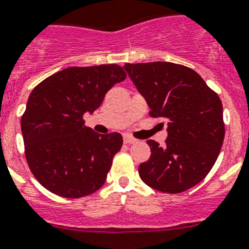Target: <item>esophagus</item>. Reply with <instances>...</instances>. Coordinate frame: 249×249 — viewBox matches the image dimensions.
I'll return each instance as SVG.
<instances>
[{"label": "esophagus", "instance_id": "obj_1", "mask_svg": "<svg viewBox=\"0 0 249 249\" xmlns=\"http://www.w3.org/2000/svg\"><path fill=\"white\" fill-rule=\"evenodd\" d=\"M137 139L133 137H130V135H124V143L125 144H134L137 143Z\"/></svg>", "mask_w": 249, "mask_h": 249}]
</instances>
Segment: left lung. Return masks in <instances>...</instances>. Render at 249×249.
<instances>
[{"label":"left lung","mask_w":249,"mask_h":249,"mask_svg":"<svg viewBox=\"0 0 249 249\" xmlns=\"http://www.w3.org/2000/svg\"><path fill=\"white\" fill-rule=\"evenodd\" d=\"M124 70L147 101L150 116L167 121L166 144L147 142L150 157L139 166L142 181L167 194L191 189L210 172L224 141L219 96L199 73L181 64L126 63Z\"/></svg>","instance_id":"left-lung-1"}]
</instances>
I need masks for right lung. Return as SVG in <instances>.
I'll return each instance as SVG.
<instances>
[{
    "label": "right lung",
    "mask_w": 249,
    "mask_h": 249,
    "mask_svg": "<svg viewBox=\"0 0 249 249\" xmlns=\"http://www.w3.org/2000/svg\"><path fill=\"white\" fill-rule=\"evenodd\" d=\"M125 77L118 64L70 67L31 91L21 118L25 157L50 192L77 199L105 183L123 137L97 134L85 126L83 115L99 108L106 92Z\"/></svg>",
    "instance_id": "1"
}]
</instances>
